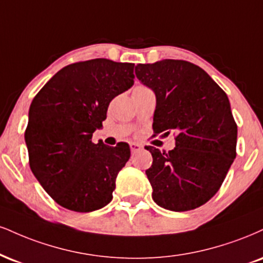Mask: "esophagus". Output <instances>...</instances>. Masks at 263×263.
Returning a JSON list of instances; mask_svg holds the SVG:
<instances>
[{
	"instance_id": "1",
	"label": "esophagus",
	"mask_w": 263,
	"mask_h": 263,
	"mask_svg": "<svg viewBox=\"0 0 263 263\" xmlns=\"http://www.w3.org/2000/svg\"><path fill=\"white\" fill-rule=\"evenodd\" d=\"M129 148H131L132 153H136V152L142 149V145L138 144V143H135V142H131V143H129Z\"/></svg>"
}]
</instances>
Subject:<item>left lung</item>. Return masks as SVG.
<instances>
[{
	"label": "left lung",
	"instance_id": "1",
	"mask_svg": "<svg viewBox=\"0 0 263 263\" xmlns=\"http://www.w3.org/2000/svg\"><path fill=\"white\" fill-rule=\"evenodd\" d=\"M136 76L156 94L154 132L176 135L169 152L147 145L152 197L165 210H195L217 194L236 157L238 126L229 99L207 72L182 60L140 63Z\"/></svg>",
	"mask_w": 263,
	"mask_h": 263
}]
</instances>
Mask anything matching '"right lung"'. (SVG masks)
Masks as SVG:
<instances>
[{"label":"right lung","instance_id":"1","mask_svg":"<svg viewBox=\"0 0 263 263\" xmlns=\"http://www.w3.org/2000/svg\"><path fill=\"white\" fill-rule=\"evenodd\" d=\"M134 63L94 59L66 66L30 104L24 138L29 165L52 200L93 212L112 200L115 180L131 156L127 143L91 142L110 101L134 84Z\"/></svg>","mask_w":263,"mask_h":263}]
</instances>
